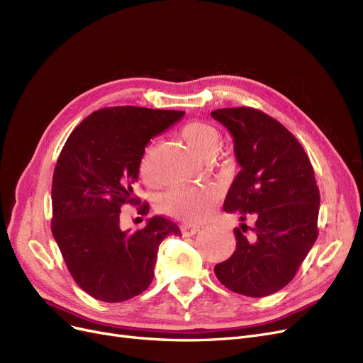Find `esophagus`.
<instances>
[{"label": "esophagus", "instance_id": "34e87169", "mask_svg": "<svg viewBox=\"0 0 363 363\" xmlns=\"http://www.w3.org/2000/svg\"><path fill=\"white\" fill-rule=\"evenodd\" d=\"M199 232H200V227L199 225H190V224L182 225V235L184 236H193V235H196Z\"/></svg>", "mask_w": 363, "mask_h": 363}]
</instances>
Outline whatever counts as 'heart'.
I'll return each instance as SVG.
<instances>
[{"mask_svg":"<svg viewBox=\"0 0 363 363\" xmlns=\"http://www.w3.org/2000/svg\"><path fill=\"white\" fill-rule=\"evenodd\" d=\"M181 138L190 150L200 158H209L217 151L220 134L209 124L191 121L181 131ZM139 174L145 182H152L151 150H146L139 161ZM216 202V193L203 189H173L160 199L158 208L166 216L181 218L189 223L205 220Z\"/></svg>","mask_w":363,"mask_h":363,"instance_id":"1","label":"heart"}]
</instances>
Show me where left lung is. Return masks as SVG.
Wrapping results in <instances>:
<instances>
[{"label": "left lung", "instance_id": "left-lung-1", "mask_svg": "<svg viewBox=\"0 0 363 363\" xmlns=\"http://www.w3.org/2000/svg\"><path fill=\"white\" fill-rule=\"evenodd\" d=\"M211 116L233 136L240 170L223 208L242 221L233 230L236 251L213 271L235 293L269 296L294 278L318 236L314 169L299 140L262 111L229 107ZM247 216L257 220L252 228Z\"/></svg>", "mask_w": 363, "mask_h": 363}]
</instances>
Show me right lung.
Listing matches in <instances>:
<instances>
[{
	"instance_id": "1",
	"label": "right lung",
	"mask_w": 363,
	"mask_h": 363,
	"mask_svg": "<svg viewBox=\"0 0 363 363\" xmlns=\"http://www.w3.org/2000/svg\"><path fill=\"white\" fill-rule=\"evenodd\" d=\"M184 116L181 111L138 106L104 107L67 139L52 178V235L76 284L103 302H123L154 278L161 240L179 227L155 216L140 230L119 225L121 208L150 205L133 194L139 161L154 136Z\"/></svg>"
}]
</instances>
